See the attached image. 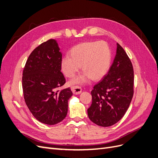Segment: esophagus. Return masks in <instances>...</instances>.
I'll return each instance as SVG.
<instances>
[{
  "instance_id": "obj_1",
  "label": "esophagus",
  "mask_w": 158,
  "mask_h": 158,
  "mask_svg": "<svg viewBox=\"0 0 158 158\" xmlns=\"http://www.w3.org/2000/svg\"><path fill=\"white\" fill-rule=\"evenodd\" d=\"M71 91H73V93L75 94H80L81 92V89L79 86H72L71 87Z\"/></svg>"
}]
</instances>
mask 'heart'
Wrapping results in <instances>:
<instances>
[{"instance_id": "1", "label": "heart", "mask_w": 158, "mask_h": 158, "mask_svg": "<svg viewBox=\"0 0 158 158\" xmlns=\"http://www.w3.org/2000/svg\"><path fill=\"white\" fill-rule=\"evenodd\" d=\"M70 56L61 59V68L68 78L73 77L81 66L84 74L73 79L71 84L85 81L87 78L93 80L102 78L109 71L111 61V51L105 41H86L73 47Z\"/></svg>"}]
</instances>
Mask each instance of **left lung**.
I'll use <instances>...</instances> for the list:
<instances>
[{
	"instance_id": "1",
	"label": "left lung",
	"mask_w": 158,
	"mask_h": 158,
	"mask_svg": "<svg viewBox=\"0 0 158 158\" xmlns=\"http://www.w3.org/2000/svg\"><path fill=\"white\" fill-rule=\"evenodd\" d=\"M117 45L109 71L91 92L92 104L87 109L91 121L103 127H111L123 118L134 95L133 66L123 48Z\"/></svg>"
}]
</instances>
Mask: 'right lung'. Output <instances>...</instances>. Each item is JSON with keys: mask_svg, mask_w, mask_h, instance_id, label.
Listing matches in <instances>:
<instances>
[{"mask_svg": "<svg viewBox=\"0 0 158 158\" xmlns=\"http://www.w3.org/2000/svg\"><path fill=\"white\" fill-rule=\"evenodd\" d=\"M62 54L55 40L36 47L23 69L22 84L25 103L40 122L54 125L64 120L68 100L73 95L69 87L60 90L65 83L61 72Z\"/></svg>", "mask_w": 158, "mask_h": 158, "instance_id": "1", "label": "right lung"}]
</instances>
